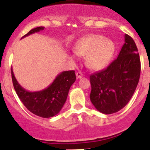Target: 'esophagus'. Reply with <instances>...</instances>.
<instances>
[{
    "label": "esophagus",
    "mask_w": 150,
    "mask_h": 150,
    "mask_svg": "<svg viewBox=\"0 0 150 150\" xmlns=\"http://www.w3.org/2000/svg\"><path fill=\"white\" fill-rule=\"evenodd\" d=\"M76 78H77V79H81V78L83 76V74H82L81 72H77L76 74Z\"/></svg>",
    "instance_id": "34e87169"
}]
</instances>
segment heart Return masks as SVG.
I'll return each instance as SVG.
<instances>
[{
    "mask_svg": "<svg viewBox=\"0 0 150 150\" xmlns=\"http://www.w3.org/2000/svg\"><path fill=\"white\" fill-rule=\"evenodd\" d=\"M74 51L78 55H86L85 63L87 67L98 71L105 67L112 60L115 44L104 36L91 34L79 40L74 46Z\"/></svg>",
    "mask_w": 150,
    "mask_h": 150,
    "instance_id": "obj_1",
    "label": "heart"
}]
</instances>
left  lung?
I'll return each instance as SVG.
<instances>
[{"instance_id":"left-lung-1","label":"left lung","mask_w":150,"mask_h":150,"mask_svg":"<svg viewBox=\"0 0 150 150\" xmlns=\"http://www.w3.org/2000/svg\"><path fill=\"white\" fill-rule=\"evenodd\" d=\"M140 75V60L134 41L125 35L117 59L104 70L90 76V100L99 112L112 114L125 107L137 88Z\"/></svg>"}]
</instances>
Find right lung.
Here are the masks:
<instances>
[{"label": "right lung", "instance_id": "1", "mask_svg": "<svg viewBox=\"0 0 150 150\" xmlns=\"http://www.w3.org/2000/svg\"><path fill=\"white\" fill-rule=\"evenodd\" d=\"M43 29L44 27L31 29L23 38ZM11 74L13 86L22 104L30 112L43 118L52 117L60 112L67 100L69 89L76 80L75 71H63L47 88L32 92L21 86L14 76L13 69Z\"/></svg>", "mask_w": 150, "mask_h": 150}]
</instances>
